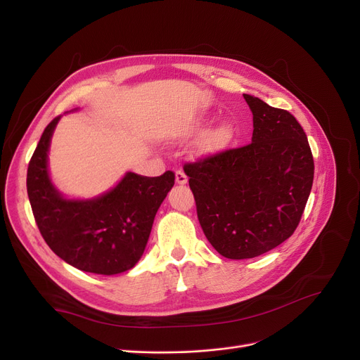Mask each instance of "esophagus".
Returning a JSON list of instances; mask_svg holds the SVG:
<instances>
[{
	"label": "esophagus",
	"instance_id": "obj_1",
	"mask_svg": "<svg viewBox=\"0 0 360 360\" xmlns=\"http://www.w3.org/2000/svg\"><path fill=\"white\" fill-rule=\"evenodd\" d=\"M175 181H176V184H179V185H184V184H186V181H188V176L185 175V172H184V171L178 169V171L175 172Z\"/></svg>",
	"mask_w": 360,
	"mask_h": 360
}]
</instances>
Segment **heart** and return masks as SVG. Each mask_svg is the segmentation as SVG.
Listing matches in <instances>:
<instances>
[{"label":"heart","instance_id":"b5f03b06","mask_svg":"<svg viewBox=\"0 0 360 360\" xmlns=\"http://www.w3.org/2000/svg\"><path fill=\"white\" fill-rule=\"evenodd\" d=\"M229 136H230V130H229L227 126H220V127H217V129L212 130V131L207 136V139H205V141H204V149H207V150L217 149L219 146H221L223 143L229 139Z\"/></svg>","mask_w":360,"mask_h":360}]
</instances>
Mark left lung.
Instances as JSON below:
<instances>
[{
	"label": "left lung",
	"mask_w": 360,
	"mask_h": 360,
	"mask_svg": "<svg viewBox=\"0 0 360 360\" xmlns=\"http://www.w3.org/2000/svg\"><path fill=\"white\" fill-rule=\"evenodd\" d=\"M253 114L252 143L184 165L198 220L227 259H250L291 237L314 179L307 134L286 110L243 94Z\"/></svg>",
	"instance_id": "1"
}]
</instances>
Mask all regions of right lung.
<instances>
[{"instance_id": "right-lung-1", "label": "right lung", "mask_w": 360, "mask_h": 360, "mask_svg": "<svg viewBox=\"0 0 360 360\" xmlns=\"http://www.w3.org/2000/svg\"><path fill=\"white\" fill-rule=\"evenodd\" d=\"M60 115L44 129L27 167V194L44 242L74 268L115 275L131 269L148 245L155 215L175 184L166 171L149 178L127 172L108 193L66 200L47 171V152Z\"/></svg>"}]
</instances>
